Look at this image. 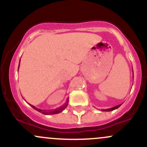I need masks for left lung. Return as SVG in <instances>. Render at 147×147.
I'll use <instances>...</instances> for the list:
<instances>
[{"mask_svg": "<svg viewBox=\"0 0 147 147\" xmlns=\"http://www.w3.org/2000/svg\"><path fill=\"white\" fill-rule=\"evenodd\" d=\"M121 106V104H119V105H118V106H114V107H112V108H111V109H102V111H113V110H115V109H118V108L119 107V106Z\"/></svg>", "mask_w": 147, "mask_h": 147, "instance_id": "obj_1", "label": "left lung"}]
</instances>
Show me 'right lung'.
<instances>
[{
  "label": "right lung",
  "mask_w": 147,
  "mask_h": 147,
  "mask_svg": "<svg viewBox=\"0 0 147 147\" xmlns=\"http://www.w3.org/2000/svg\"><path fill=\"white\" fill-rule=\"evenodd\" d=\"M19 64H20V61H19ZM18 68H19V65H18ZM68 104V98L66 99L65 104H63L61 106L57 108V109H52V110H42V109H38V108H36L34 106L31 105V104H30V105L34 109H35V110L37 111H38V112L41 113H43V115H54V114L59 113L62 112V111H63L64 109L67 107Z\"/></svg>",
  "instance_id": "1"
}]
</instances>
